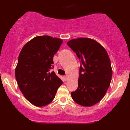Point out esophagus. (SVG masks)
Listing matches in <instances>:
<instances>
[{
	"mask_svg": "<svg viewBox=\"0 0 130 130\" xmlns=\"http://www.w3.org/2000/svg\"><path fill=\"white\" fill-rule=\"evenodd\" d=\"M63 77H64V79H65V80H67V79H68V78H67V76H64Z\"/></svg>",
	"mask_w": 130,
	"mask_h": 130,
	"instance_id": "34e87169",
	"label": "esophagus"
}]
</instances>
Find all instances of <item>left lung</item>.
I'll list each match as a JSON object with an SVG mask.
<instances>
[{
    "label": "left lung",
    "instance_id": "obj_1",
    "mask_svg": "<svg viewBox=\"0 0 130 130\" xmlns=\"http://www.w3.org/2000/svg\"><path fill=\"white\" fill-rule=\"evenodd\" d=\"M67 44L81 63L78 87L71 92V98L80 105L92 106L104 97L111 83L112 70L108 53L101 44L89 38L71 40Z\"/></svg>",
    "mask_w": 130,
    "mask_h": 130
}]
</instances>
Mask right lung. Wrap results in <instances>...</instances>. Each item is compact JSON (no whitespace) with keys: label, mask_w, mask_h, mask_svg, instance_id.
I'll list each match as a JSON object with an SVG mask.
<instances>
[{"label":"right lung","mask_w":130,"mask_h":130,"mask_svg":"<svg viewBox=\"0 0 130 130\" xmlns=\"http://www.w3.org/2000/svg\"><path fill=\"white\" fill-rule=\"evenodd\" d=\"M62 42L60 38L38 36L28 41L19 53L16 80L24 97L35 106L51 103L63 83L54 71H50Z\"/></svg>","instance_id":"add662e5"}]
</instances>
